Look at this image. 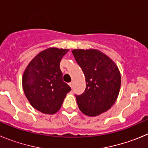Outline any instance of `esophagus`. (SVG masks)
<instances>
[{"instance_id":"esophagus-1","label":"esophagus","mask_w":148,"mask_h":148,"mask_svg":"<svg viewBox=\"0 0 148 148\" xmlns=\"http://www.w3.org/2000/svg\"><path fill=\"white\" fill-rule=\"evenodd\" d=\"M69 85L70 86V87H71V88H73V82H70V83H69Z\"/></svg>"}]
</instances>
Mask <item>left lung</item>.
<instances>
[{"mask_svg":"<svg viewBox=\"0 0 148 148\" xmlns=\"http://www.w3.org/2000/svg\"><path fill=\"white\" fill-rule=\"evenodd\" d=\"M72 53L85 75L84 92L75 95L79 110L88 116L108 111L119 93L121 74L118 66L97 49H73Z\"/></svg>","mask_w":148,"mask_h":148,"instance_id":"1","label":"left lung"}]
</instances>
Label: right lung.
<instances>
[{"instance_id":"add662e5","label":"right lung","mask_w":148,"mask_h":148,"mask_svg":"<svg viewBox=\"0 0 148 148\" xmlns=\"http://www.w3.org/2000/svg\"><path fill=\"white\" fill-rule=\"evenodd\" d=\"M69 49L50 47L30 61L22 78L26 97L35 109L45 114L59 110L71 88L62 79L61 58Z\"/></svg>"}]
</instances>
